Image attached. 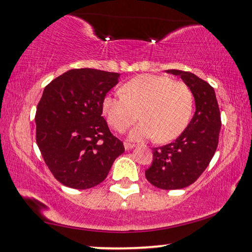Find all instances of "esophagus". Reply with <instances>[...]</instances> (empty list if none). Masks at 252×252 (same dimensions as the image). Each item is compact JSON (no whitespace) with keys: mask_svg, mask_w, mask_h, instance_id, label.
Returning <instances> with one entry per match:
<instances>
[{"mask_svg":"<svg viewBox=\"0 0 252 252\" xmlns=\"http://www.w3.org/2000/svg\"><path fill=\"white\" fill-rule=\"evenodd\" d=\"M124 146H125V149L126 150H131V149H133L134 148V144H130V143H127V142H125V143H124Z\"/></svg>","mask_w":252,"mask_h":252,"instance_id":"34e87169","label":"esophagus"}]
</instances>
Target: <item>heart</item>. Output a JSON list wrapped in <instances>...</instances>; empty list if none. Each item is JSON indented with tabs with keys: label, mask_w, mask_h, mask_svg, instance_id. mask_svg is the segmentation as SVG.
<instances>
[{
	"label": "heart",
	"mask_w": 252,
	"mask_h": 252,
	"mask_svg": "<svg viewBox=\"0 0 252 252\" xmlns=\"http://www.w3.org/2000/svg\"><path fill=\"white\" fill-rule=\"evenodd\" d=\"M123 94H107L102 111L109 125L126 130L137 119L142 123L130 131L133 141L156 137L158 142L177 138L190 122L193 96L187 84L156 74L135 76L122 87Z\"/></svg>",
	"instance_id": "b5f03b06"
}]
</instances>
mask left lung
Masks as SVG:
<instances>
[{
    "label": "left lung",
    "instance_id": "obj_1",
    "mask_svg": "<svg viewBox=\"0 0 252 252\" xmlns=\"http://www.w3.org/2000/svg\"><path fill=\"white\" fill-rule=\"evenodd\" d=\"M187 84L196 111L175 142L153 149L152 165L145 171L149 183L160 189H181L195 183L210 164L219 144L220 114L215 91L190 72L168 69Z\"/></svg>",
    "mask_w": 252,
    "mask_h": 252
}]
</instances>
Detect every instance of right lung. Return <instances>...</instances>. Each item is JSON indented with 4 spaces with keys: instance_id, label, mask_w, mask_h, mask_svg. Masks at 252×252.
<instances>
[{
    "instance_id": "add662e5",
    "label": "right lung",
    "mask_w": 252,
    "mask_h": 252,
    "mask_svg": "<svg viewBox=\"0 0 252 252\" xmlns=\"http://www.w3.org/2000/svg\"><path fill=\"white\" fill-rule=\"evenodd\" d=\"M119 73L75 68L54 79L36 113V141L45 163L61 184L88 189L106 179L124 153L102 117V100Z\"/></svg>"
}]
</instances>
